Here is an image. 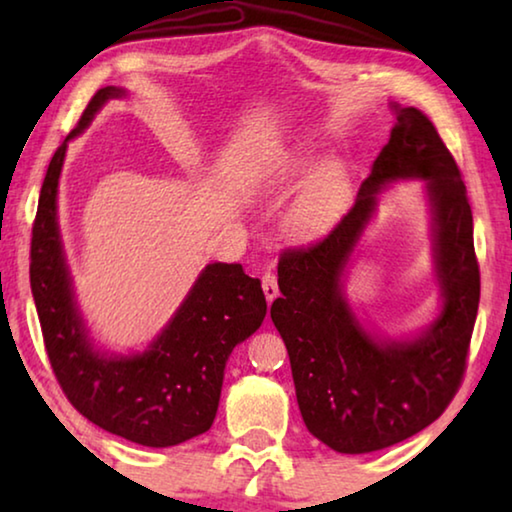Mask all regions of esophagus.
<instances>
[{
	"label": "esophagus",
	"instance_id": "esophagus-1",
	"mask_svg": "<svg viewBox=\"0 0 512 512\" xmlns=\"http://www.w3.org/2000/svg\"><path fill=\"white\" fill-rule=\"evenodd\" d=\"M262 287H264V296H266L268 302H271L277 296V293H280V289H277V275L273 271H266L264 273Z\"/></svg>",
	"mask_w": 512,
	"mask_h": 512
}]
</instances>
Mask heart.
Segmentation results:
<instances>
[{
    "instance_id": "obj_1",
    "label": "heart",
    "mask_w": 512,
    "mask_h": 512,
    "mask_svg": "<svg viewBox=\"0 0 512 512\" xmlns=\"http://www.w3.org/2000/svg\"><path fill=\"white\" fill-rule=\"evenodd\" d=\"M336 214H339V187L334 178L323 176L291 207L287 223L298 235H320L332 225Z\"/></svg>"
}]
</instances>
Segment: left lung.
Returning a JSON list of instances; mask_svg holds the SVG:
<instances>
[{
  "instance_id": "obj_1",
  "label": "left lung",
  "mask_w": 512,
  "mask_h": 512,
  "mask_svg": "<svg viewBox=\"0 0 512 512\" xmlns=\"http://www.w3.org/2000/svg\"><path fill=\"white\" fill-rule=\"evenodd\" d=\"M397 177L430 180L446 309L418 342L381 346L344 305L340 271L380 185ZM277 284L282 296L273 300L271 318L287 345L302 420L327 447L377 452L445 413L463 384L481 273L461 169L422 110L397 108L391 140L372 162L357 203L323 239L284 250Z\"/></svg>"
}]
</instances>
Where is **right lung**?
I'll return each instance as SVG.
<instances>
[{"label":"right lung","mask_w":512,"mask_h":512,"mask_svg":"<svg viewBox=\"0 0 512 512\" xmlns=\"http://www.w3.org/2000/svg\"><path fill=\"white\" fill-rule=\"evenodd\" d=\"M124 90L101 88L85 106L72 140L103 103ZM67 140L49 162L31 230V291L56 381L76 411L97 427L146 447H171L205 433L219 409L232 348L266 316L262 282L241 264H210L151 350L106 359L92 352L76 314L56 225V192Z\"/></svg>","instance_id":"right-lung-1"}]
</instances>
